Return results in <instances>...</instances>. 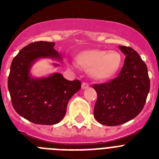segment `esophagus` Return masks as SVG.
Listing matches in <instances>:
<instances>
[{
  "mask_svg": "<svg viewBox=\"0 0 159 159\" xmlns=\"http://www.w3.org/2000/svg\"><path fill=\"white\" fill-rule=\"evenodd\" d=\"M89 88V84H87V83H83L82 84V89H87V88Z\"/></svg>",
  "mask_w": 159,
  "mask_h": 159,
  "instance_id": "obj_1",
  "label": "esophagus"
}]
</instances>
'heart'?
<instances>
[{
    "label": "heart",
    "instance_id": "obj_1",
    "mask_svg": "<svg viewBox=\"0 0 159 159\" xmlns=\"http://www.w3.org/2000/svg\"><path fill=\"white\" fill-rule=\"evenodd\" d=\"M79 65L88 70L92 78L99 80H107L116 75L121 67L122 57L117 51L88 50L76 56Z\"/></svg>",
    "mask_w": 159,
    "mask_h": 159
}]
</instances>
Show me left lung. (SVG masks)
<instances>
[{
	"instance_id": "1",
	"label": "left lung",
	"mask_w": 159,
	"mask_h": 159,
	"mask_svg": "<svg viewBox=\"0 0 159 159\" xmlns=\"http://www.w3.org/2000/svg\"><path fill=\"white\" fill-rule=\"evenodd\" d=\"M119 47L126 57L121 71L111 82L93 86L98 95L94 116L105 126H117L135 118L150 91L147 67L139 55L130 47Z\"/></svg>"
}]
</instances>
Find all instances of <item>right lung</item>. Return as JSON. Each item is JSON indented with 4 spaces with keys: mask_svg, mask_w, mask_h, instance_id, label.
Returning <instances> with one entry per match:
<instances>
[{
    "mask_svg": "<svg viewBox=\"0 0 159 159\" xmlns=\"http://www.w3.org/2000/svg\"><path fill=\"white\" fill-rule=\"evenodd\" d=\"M55 43L38 41L29 43L12 60L8 88L12 106L20 116L36 124L53 125L64 117L67 102L81 88L80 80L69 81L60 73L34 77L32 66L40 59L61 61ZM55 67L59 64L53 63Z\"/></svg>",
    "mask_w": 159,
    "mask_h": 159,
    "instance_id": "add662e5",
    "label": "right lung"
}]
</instances>
